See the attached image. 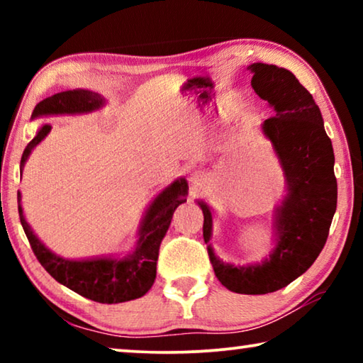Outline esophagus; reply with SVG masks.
I'll return each instance as SVG.
<instances>
[{"label":"esophagus","mask_w":363,"mask_h":363,"mask_svg":"<svg viewBox=\"0 0 363 363\" xmlns=\"http://www.w3.org/2000/svg\"><path fill=\"white\" fill-rule=\"evenodd\" d=\"M190 184H192L194 189H201V187H203L205 186L203 174H200V173L190 174Z\"/></svg>","instance_id":"esophagus-1"}]
</instances>
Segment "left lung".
I'll return each mask as SVG.
<instances>
[{
	"label": "left lung",
	"instance_id": "left-lung-1",
	"mask_svg": "<svg viewBox=\"0 0 363 363\" xmlns=\"http://www.w3.org/2000/svg\"><path fill=\"white\" fill-rule=\"evenodd\" d=\"M251 86L267 101L275 116L261 130L284 169L286 194L274 214V248L264 261L247 266L224 262L210 245L213 210L203 200V238L214 274L227 290L266 294L291 284L320 255L336 211L335 153L325 133L320 108L290 70L262 62L251 64Z\"/></svg>",
	"mask_w": 363,
	"mask_h": 363
}]
</instances>
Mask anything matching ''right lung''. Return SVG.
Segmentation results:
<instances>
[{"mask_svg": "<svg viewBox=\"0 0 363 363\" xmlns=\"http://www.w3.org/2000/svg\"><path fill=\"white\" fill-rule=\"evenodd\" d=\"M106 106V99L94 91L72 89L62 91L36 104L32 120L52 115L91 113ZM51 125H43L36 136L30 140L21 160V173L26 167L30 153L45 139ZM187 181L179 177L164 187L147 208L140 220L136 247L123 257H89V259H65L45 247L23 216L21 205L22 195L17 194L19 216L23 232L43 267L59 284L70 288L82 296L102 304H116L138 299L150 290L157 277V259L160 243L167 235L176 208L186 201Z\"/></svg>", "mask_w": 363, "mask_h": 363, "instance_id": "add662e5", "label": "right lung"}]
</instances>
